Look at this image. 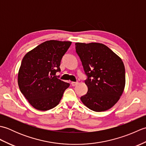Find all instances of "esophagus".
<instances>
[{"label": "esophagus", "mask_w": 146, "mask_h": 146, "mask_svg": "<svg viewBox=\"0 0 146 146\" xmlns=\"http://www.w3.org/2000/svg\"><path fill=\"white\" fill-rule=\"evenodd\" d=\"M71 83V85H72L73 86H76V85L78 84V82H72Z\"/></svg>", "instance_id": "1"}]
</instances>
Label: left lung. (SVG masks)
<instances>
[{"mask_svg":"<svg viewBox=\"0 0 146 146\" xmlns=\"http://www.w3.org/2000/svg\"><path fill=\"white\" fill-rule=\"evenodd\" d=\"M77 54L88 79L86 94L80 100L95 111L110 109L119 100L125 85V67L119 56L98 42H76Z\"/></svg>","mask_w":146,"mask_h":146,"instance_id":"8db88e82","label":"left lung"}]
</instances>
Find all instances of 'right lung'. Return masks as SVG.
Listing matches in <instances>:
<instances>
[{
    "mask_svg": "<svg viewBox=\"0 0 146 146\" xmlns=\"http://www.w3.org/2000/svg\"><path fill=\"white\" fill-rule=\"evenodd\" d=\"M71 44V41H45L27 52L22 60L18 85L36 109L46 111L57 106L65 90L69 87L70 83L55 75L60 71L62 57Z\"/></svg>",
    "mask_w": 146,
    "mask_h": 146,
    "instance_id": "right-lung-1",
    "label": "right lung"
}]
</instances>
